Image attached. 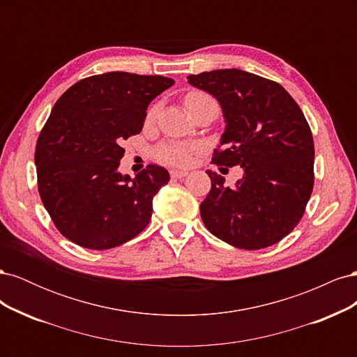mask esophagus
Returning <instances> with one entry per match:
<instances>
[{
	"mask_svg": "<svg viewBox=\"0 0 357 357\" xmlns=\"http://www.w3.org/2000/svg\"><path fill=\"white\" fill-rule=\"evenodd\" d=\"M171 178H185L188 176L186 171H178V169H171L169 171Z\"/></svg>",
	"mask_w": 357,
	"mask_h": 357,
	"instance_id": "34e87169",
	"label": "esophagus"
}]
</instances>
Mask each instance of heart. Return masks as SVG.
Here are the masks:
<instances>
[{"label":"heart","mask_w":357,"mask_h":357,"mask_svg":"<svg viewBox=\"0 0 357 357\" xmlns=\"http://www.w3.org/2000/svg\"><path fill=\"white\" fill-rule=\"evenodd\" d=\"M202 95V93H190L186 98H192V96ZM158 109L153 107V109L149 110L147 117L153 119L156 114ZM199 152V147L197 144L192 143H183V142H168V143H162L155 149V158L162 162V164L167 165H176V167H186L189 165L193 156Z\"/></svg>","instance_id":"heart-1"}]
</instances>
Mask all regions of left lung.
Segmentation results:
<instances>
[{"instance_id":"obj_1","label":"left lung","mask_w":357,"mask_h":357,"mask_svg":"<svg viewBox=\"0 0 357 357\" xmlns=\"http://www.w3.org/2000/svg\"><path fill=\"white\" fill-rule=\"evenodd\" d=\"M188 80L223 110L226 128L213 162L244 169L235 188L207 171L211 189L199 205L205 228L244 250L282 241L304 215L314 186V142L304 113L282 84L243 70Z\"/></svg>"}]
</instances>
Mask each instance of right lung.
I'll return each mask as SVG.
<instances>
[{
  "label": "right lung",
  "mask_w": 357,
  "mask_h": 357,
  "mask_svg": "<svg viewBox=\"0 0 357 357\" xmlns=\"http://www.w3.org/2000/svg\"><path fill=\"white\" fill-rule=\"evenodd\" d=\"M172 84L164 75L112 71L73 84L53 105L36 147L38 192L74 244L107 250L149 225L152 199L169 174L147 165L135 178L122 176L121 144L142 132L147 105Z\"/></svg>",
  "instance_id": "right-lung-1"
}]
</instances>
